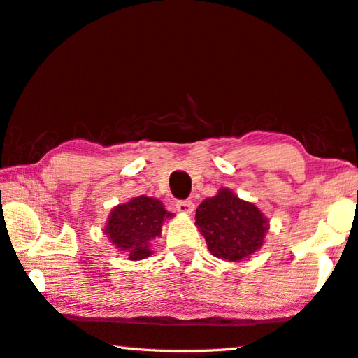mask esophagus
<instances>
[{
  "label": "esophagus",
  "mask_w": 358,
  "mask_h": 358,
  "mask_svg": "<svg viewBox=\"0 0 358 358\" xmlns=\"http://www.w3.org/2000/svg\"><path fill=\"white\" fill-rule=\"evenodd\" d=\"M177 210L180 213H185V215H191L194 212V203L191 201H178L177 202Z\"/></svg>",
  "instance_id": "1"
}]
</instances>
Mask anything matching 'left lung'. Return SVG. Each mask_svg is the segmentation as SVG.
Segmentation results:
<instances>
[{"instance_id": "left-lung-1", "label": "left lung", "mask_w": 358, "mask_h": 358, "mask_svg": "<svg viewBox=\"0 0 358 358\" xmlns=\"http://www.w3.org/2000/svg\"><path fill=\"white\" fill-rule=\"evenodd\" d=\"M196 226L208 252L231 263L250 258L263 247L269 232L264 213L229 188H221L213 197L203 199L196 210Z\"/></svg>"}]
</instances>
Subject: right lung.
Masks as SVG:
<instances>
[{"label":"right lung","mask_w":358,"mask_h":358,"mask_svg":"<svg viewBox=\"0 0 358 358\" xmlns=\"http://www.w3.org/2000/svg\"><path fill=\"white\" fill-rule=\"evenodd\" d=\"M173 217L156 197H132L113 207L103 234L117 252L127 255L129 259L140 261L151 257V242L161 237L164 221Z\"/></svg>","instance_id":"add662e5"}]
</instances>
